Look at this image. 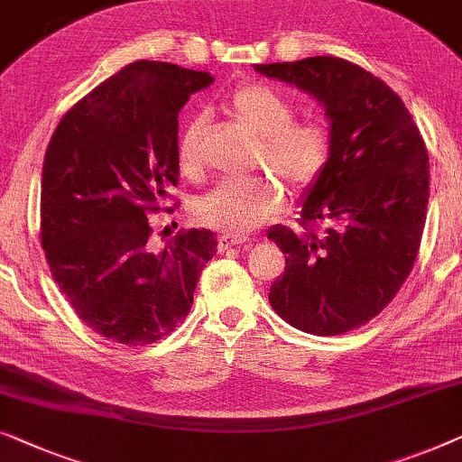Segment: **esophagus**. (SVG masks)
<instances>
[{
  "mask_svg": "<svg viewBox=\"0 0 462 462\" xmlns=\"http://www.w3.org/2000/svg\"><path fill=\"white\" fill-rule=\"evenodd\" d=\"M245 244H250V239H247V237H237V236H223V237L218 239L220 252L231 250V247H236V245H245Z\"/></svg>",
  "mask_w": 462,
  "mask_h": 462,
  "instance_id": "obj_1",
  "label": "esophagus"
}]
</instances>
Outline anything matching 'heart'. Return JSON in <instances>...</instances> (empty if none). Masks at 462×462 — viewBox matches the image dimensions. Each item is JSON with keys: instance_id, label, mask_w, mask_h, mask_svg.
<instances>
[{"instance_id": "heart-1", "label": "heart", "mask_w": 462, "mask_h": 462, "mask_svg": "<svg viewBox=\"0 0 462 462\" xmlns=\"http://www.w3.org/2000/svg\"><path fill=\"white\" fill-rule=\"evenodd\" d=\"M223 108L258 137L256 162L264 164L290 189H304L325 171L331 153V133L327 125L320 120L293 123L296 110L290 99L273 87L239 85L225 99ZM202 129L204 118L191 116L179 133L177 160L187 175L199 166ZM279 204V187L266 179L225 181L198 199L193 215L198 223L242 237L275 215Z\"/></svg>"}]
</instances>
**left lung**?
<instances>
[{
  "label": "left lung",
  "instance_id": "1",
  "mask_svg": "<svg viewBox=\"0 0 462 462\" xmlns=\"http://www.w3.org/2000/svg\"><path fill=\"white\" fill-rule=\"evenodd\" d=\"M323 106L331 153L304 189L302 225H273L266 237L285 254L269 302L312 336H339L369 323L409 277L430 199V156L402 99L381 79L342 58L254 64Z\"/></svg>",
  "mask_w": 462,
  "mask_h": 462
}]
</instances>
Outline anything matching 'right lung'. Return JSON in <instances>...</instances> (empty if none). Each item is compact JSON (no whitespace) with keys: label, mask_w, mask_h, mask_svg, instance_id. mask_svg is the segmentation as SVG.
Listing matches in <instances>:
<instances>
[{"label":"right lung","mask_w":462,"mask_h":462,"mask_svg":"<svg viewBox=\"0 0 462 462\" xmlns=\"http://www.w3.org/2000/svg\"><path fill=\"white\" fill-rule=\"evenodd\" d=\"M210 72L139 60L72 106L42 175V245L87 327L125 346L164 337L187 317L217 254L208 229L152 239L148 212L179 183V110Z\"/></svg>","instance_id":"obj_1"}]
</instances>
